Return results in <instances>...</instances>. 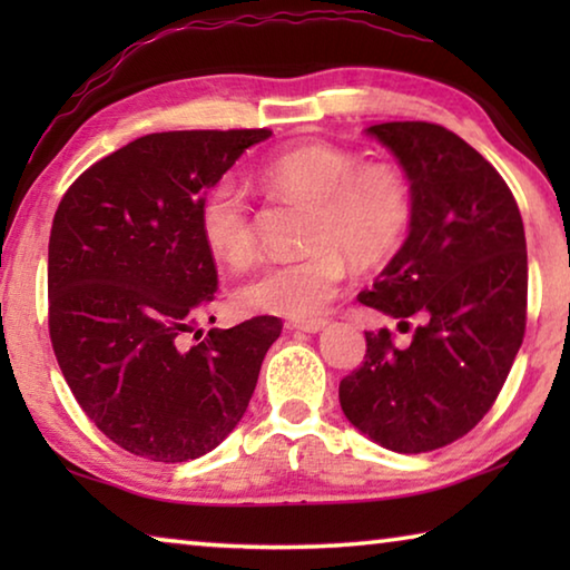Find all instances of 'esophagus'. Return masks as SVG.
I'll use <instances>...</instances> for the list:
<instances>
[{"label":"esophagus","mask_w":570,"mask_h":570,"mask_svg":"<svg viewBox=\"0 0 570 570\" xmlns=\"http://www.w3.org/2000/svg\"><path fill=\"white\" fill-rule=\"evenodd\" d=\"M286 326H288V330H296V332H304V334H316V332L324 330L326 322L324 320H306V322H288Z\"/></svg>","instance_id":"esophagus-1"}]
</instances>
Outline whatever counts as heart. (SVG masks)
<instances>
[{"label":"heart","instance_id":"b5f03b06","mask_svg":"<svg viewBox=\"0 0 570 570\" xmlns=\"http://www.w3.org/2000/svg\"><path fill=\"white\" fill-rule=\"evenodd\" d=\"M262 180L286 196L312 204L304 256L258 268L236 288V306L248 314L314 320L332 302L346 274V256L356 266H374L400 248L412 218V190L404 173L390 163H364L330 142L278 153ZM200 234L210 254L234 268L256 254L254 220L246 193L230 178L218 180L200 206Z\"/></svg>","mask_w":570,"mask_h":570}]
</instances>
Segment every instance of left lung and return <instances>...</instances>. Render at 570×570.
Segmentation results:
<instances>
[{"label":"left lung","mask_w":570,"mask_h":570,"mask_svg":"<svg viewBox=\"0 0 570 570\" xmlns=\"http://www.w3.org/2000/svg\"><path fill=\"white\" fill-rule=\"evenodd\" d=\"M404 170L410 234L360 302L397 320L366 332L340 402L362 435L392 452H430L468 435L493 407L525 332L528 254L513 193L455 132L435 122L364 130Z\"/></svg>","instance_id":"1"}]
</instances>
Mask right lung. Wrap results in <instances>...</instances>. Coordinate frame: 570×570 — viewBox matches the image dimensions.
<instances>
[{"label": "right lung", "mask_w": 570, "mask_h": 570, "mask_svg": "<svg viewBox=\"0 0 570 570\" xmlns=\"http://www.w3.org/2000/svg\"><path fill=\"white\" fill-rule=\"evenodd\" d=\"M268 138L266 128L153 132L90 166L57 206L47 254L57 364L85 414L132 455L186 462L218 448L282 334L276 316L198 330L218 286L200 206Z\"/></svg>", "instance_id": "add662e5"}]
</instances>
